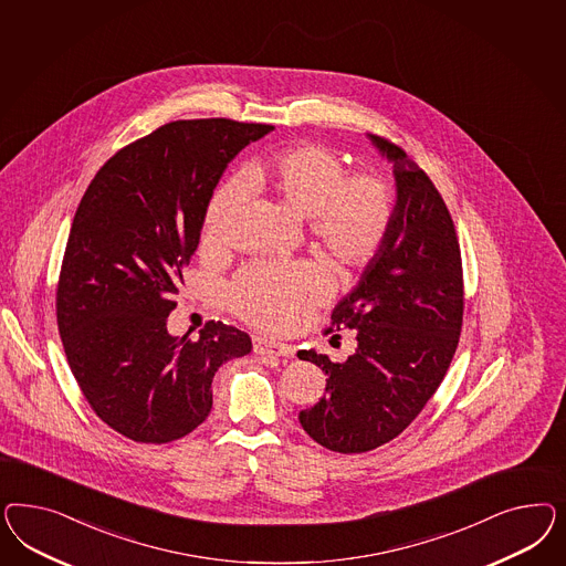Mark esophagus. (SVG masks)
I'll use <instances>...</instances> for the list:
<instances>
[{"instance_id": "esophagus-1", "label": "esophagus", "mask_w": 566, "mask_h": 566, "mask_svg": "<svg viewBox=\"0 0 566 566\" xmlns=\"http://www.w3.org/2000/svg\"><path fill=\"white\" fill-rule=\"evenodd\" d=\"M253 350L258 355H272V357H292L291 344L277 343V340H270V338H255L253 340Z\"/></svg>"}]
</instances>
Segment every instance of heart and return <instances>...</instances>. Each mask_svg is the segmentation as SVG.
<instances>
[{"label":"heart","instance_id":"heart-1","mask_svg":"<svg viewBox=\"0 0 566 566\" xmlns=\"http://www.w3.org/2000/svg\"><path fill=\"white\" fill-rule=\"evenodd\" d=\"M272 195L305 218L313 242L344 272L365 268L390 232L395 206L388 187L369 174H350L343 159L322 145H291L255 161L218 190L207 207L203 244L218 249L244 192ZM332 275L319 261L255 263L240 272L228 303L244 322L282 332L326 303Z\"/></svg>","mask_w":566,"mask_h":566}]
</instances>
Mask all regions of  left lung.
<instances>
[{"label":"left lung","mask_w":566,"mask_h":566,"mask_svg":"<svg viewBox=\"0 0 566 566\" xmlns=\"http://www.w3.org/2000/svg\"><path fill=\"white\" fill-rule=\"evenodd\" d=\"M369 138L395 164V216L326 329H355L357 350L344 363L298 353L327 376L326 395L298 421L317 444L343 454L374 450L411 426L442 384L463 327L461 247L444 199L398 145Z\"/></svg>","instance_id":"left-lung-1"}]
</instances>
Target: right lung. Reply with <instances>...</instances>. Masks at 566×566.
Instances as JSON below:
<instances>
[{"label":"right lung","instance_id":"right-lung-1","mask_svg":"<svg viewBox=\"0 0 566 566\" xmlns=\"http://www.w3.org/2000/svg\"><path fill=\"white\" fill-rule=\"evenodd\" d=\"M270 124L176 120L126 145L76 209L55 294L57 329L91 409L122 436L168 444L211 411V381L251 353L249 334L209 322L197 340L168 315L223 170Z\"/></svg>","mask_w":566,"mask_h":566}]
</instances>
